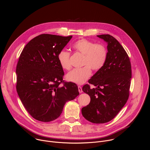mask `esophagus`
<instances>
[{"instance_id":"esophagus-1","label":"esophagus","mask_w":150,"mask_h":150,"mask_svg":"<svg viewBox=\"0 0 150 150\" xmlns=\"http://www.w3.org/2000/svg\"><path fill=\"white\" fill-rule=\"evenodd\" d=\"M78 91L79 93H82V87H80V86H78Z\"/></svg>"}]
</instances>
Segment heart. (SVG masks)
<instances>
[{"label":"heart","instance_id":"obj_1","mask_svg":"<svg viewBox=\"0 0 150 150\" xmlns=\"http://www.w3.org/2000/svg\"><path fill=\"white\" fill-rule=\"evenodd\" d=\"M72 47L83 55L82 65L84 67L69 72L66 75V79L76 84H82L91 76V69L98 71L104 65L108 58V50L104 45L95 44L94 42L85 38L76 41ZM57 59L62 69L69 70L71 68L70 53L67 50H61L58 53Z\"/></svg>","mask_w":150,"mask_h":150}]
</instances>
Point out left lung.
<instances>
[{
    "label": "left lung",
    "mask_w": 150,
    "mask_h": 150,
    "mask_svg": "<svg viewBox=\"0 0 150 150\" xmlns=\"http://www.w3.org/2000/svg\"><path fill=\"white\" fill-rule=\"evenodd\" d=\"M97 36L108 43V58L103 68L88 81L97 87L91 88L88 84L82 87L91 100L81 112L92 123H104L112 120L126 104L129 96L132 70L129 56L115 38L109 34Z\"/></svg>",
    "instance_id": "obj_1"
}]
</instances>
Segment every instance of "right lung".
I'll return each mask as SVG.
<instances>
[{"instance_id": "1", "label": "right lung", "mask_w": 150, "mask_h": 150, "mask_svg": "<svg viewBox=\"0 0 150 150\" xmlns=\"http://www.w3.org/2000/svg\"><path fill=\"white\" fill-rule=\"evenodd\" d=\"M72 37L41 34L30 41L21 53L16 69V91L27 112L37 120L56 119L65 103L79 95L75 83L60 85L64 72L57 55Z\"/></svg>"}]
</instances>
